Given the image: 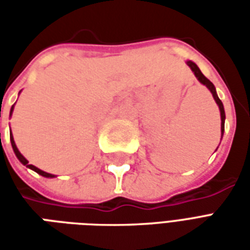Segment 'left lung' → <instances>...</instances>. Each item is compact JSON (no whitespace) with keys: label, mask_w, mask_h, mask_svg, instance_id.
<instances>
[{"label":"left lung","mask_w":250,"mask_h":250,"mask_svg":"<svg viewBox=\"0 0 250 250\" xmlns=\"http://www.w3.org/2000/svg\"><path fill=\"white\" fill-rule=\"evenodd\" d=\"M188 65L191 68V71L194 72V75H195V77L198 79L199 83L209 88V91L211 92V95H213V98H214L215 103L218 104V108H220V112H221V139H222L224 130H225V109H224V104H222V102H221L220 98H218V95H217V92H215L214 84L210 82L209 79H206V77L204 76V73L199 71V68L197 66V64H195V62H188Z\"/></svg>","instance_id":"1"}]
</instances>
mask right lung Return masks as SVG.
<instances>
[{"instance_id": "right-lung-1", "label": "right lung", "mask_w": 250, "mask_h": 250, "mask_svg": "<svg viewBox=\"0 0 250 250\" xmlns=\"http://www.w3.org/2000/svg\"><path fill=\"white\" fill-rule=\"evenodd\" d=\"M13 107H14V105H12V109H10V115H12V112H13ZM0 136H1V132H0ZM10 143H12V147H13V151H14V154H16V157L19 158V161L22 163L24 166L29 167L30 170H33V171H36L37 174H40V175H42V177H46V178H53V177H55L53 174L45 173V171H42V170H40V168H37L36 166H33V165H29V162H28V161L25 159L24 155H22V154L19 151V148H17V146H16V143H14V139H13V135H12V131H10Z\"/></svg>"}]
</instances>
